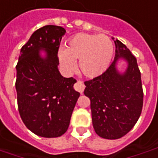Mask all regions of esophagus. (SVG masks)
Returning a JSON list of instances; mask_svg holds the SVG:
<instances>
[{
	"label": "esophagus",
	"mask_w": 158,
	"mask_h": 158,
	"mask_svg": "<svg viewBox=\"0 0 158 158\" xmlns=\"http://www.w3.org/2000/svg\"><path fill=\"white\" fill-rule=\"evenodd\" d=\"M74 88H75V90H76V91H78L79 93H83L84 89H85V85H84V84L82 83L81 81L78 80V81H77V83L75 84Z\"/></svg>",
	"instance_id": "34e87169"
}]
</instances>
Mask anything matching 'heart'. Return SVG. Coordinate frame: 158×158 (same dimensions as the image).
Listing matches in <instances>:
<instances>
[{
	"instance_id": "b5f03b06",
	"label": "heart",
	"mask_w": 158,
	"mask_h": 158,
	"mask_svg": "<svg viewBox=\"0 0 158 158\" xmlns=\"http://www.w3.org/2000/svg\"><path fill=\"white\" fill-rule=\"evenodd\" d=\"M113 52V44L106 35L79 33L67 41L65 49L60 50L59 57L65 69L73 72L77 66L76 61H79L80 73L93 79L108 69Z\"/></svg>"
}]
</instances>
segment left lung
<instances>
[{
    "label": "left lung",
    "instance_id": "8db88e82",
    "mask_svg": "<svg viewBox=\"0 0 158 158\" xmlns=\"http://www.w3.org/2000/svg\"><path fill=\"white\" fill-rule=\"evenodd\" d=\"M116 54L109 68L97 78L85 82L84 94L90 98L95 132L106 139L124 137L141 115L143 100L141 73L136 57L118 40ZM119 58L127 61L124 73L115 67Z\"/></svg>",
    "mask_w": 158,
    "mask_h": 158
}]
</instances>
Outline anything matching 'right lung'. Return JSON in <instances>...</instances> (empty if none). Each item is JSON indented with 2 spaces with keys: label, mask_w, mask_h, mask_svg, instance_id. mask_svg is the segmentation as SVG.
Wrapping results in <instances>:
<instances>
[{
  "label": "right lung",
  "mask_w": 158,
  "mask_h": 158,
  "mask_svg": "<svg viewBox=\"0 0 158 158\" xmlns=\"http://www.w3.org/2000/svg\"><path fill=\"white\" fill-rule=\"evenodd\" d=\"M65 28L48 25L36 30L20 49L15 88L20 118L27 128L43 138H58L67 131L79 97L76 79L59 72L58 51ZM44 50L46 56H40Z\"/></svg>",
  "instance_id": "right-lung-1"
}]
</instances>
